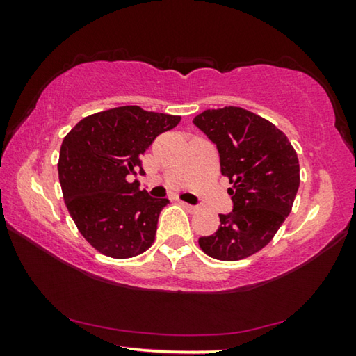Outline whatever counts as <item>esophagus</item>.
Listing matches in <instances>:
<instances>
[{"label": "esophagus", "instance_id": "34e87169", "mask_svg": "<svg viewBox=\"0 0 356 356\" xmlns=\"http://www.w3.org/2000/svg\"><path fill=\"white\" fill-rule=\"evenodd\" d=\"M180 204H182V206L186 209V210H188V212H197V210H200V207H197V206H191V204H188V202H180Z\"/></svg>", "mask_w": 356, "mask_h": 356}]
</instances>
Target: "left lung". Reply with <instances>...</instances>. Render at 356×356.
<instances>
[{
	"label": "left lung",
	"instance_id": "left-lung-1",
	"mask_svg": "<svg viewBox=\"0 0 356 356\" xmlns=\"http://www.w3.org/2000/svg\"><path fill=\"white\" fill-rule=\"evenodd\" d=\"M193 124L220 154L221 174L234 184L232 212L201 237V250L220 261H240L262 250L291 213L300 185L298 156L272 122L238 106L206 110Z\"/></svg>",
	"mask_w": 356,
	"mask_h": 356
}]
</instances>
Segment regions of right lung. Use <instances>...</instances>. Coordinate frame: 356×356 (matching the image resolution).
Returning <instances> with one entry per match:
<instances>
[{"mask_svg": "<svg viewBox=\"0 0 356 356\" xmlns=\"http://www.w3.org/2000/svg\"><path fill=\"white\" fill-rule=\"evenodd\" d=\"M180 116L119 106L81 119L64 138L59 184L65 206L81 236L102 254L127 259L155 240L168 197L140 190L141 155Z\"/></svg>", "mask_w": 356, "mask_h": 356, "instance_id": "1", "label": "right lung"}]
</instances>
